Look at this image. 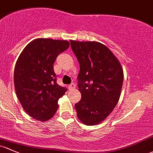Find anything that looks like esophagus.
<instances>
[{"label": "esophagus", "instance_id": "esophagus-1", "mask_svg": "<svg viewBox=\"0 0 153 153\" xmlns=\"http://www.w3.org/2000/svg\"><path fill=\"white\" fill-rule=\"evenodd\" d=\"M75 88H76V85H75L74 84V83L71 84L70 85H68V89H69V90H74Z\"/></svg>", "mask_w": 153, "mask_h": 153}]
</instances>
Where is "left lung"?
<instances>
[{
	"mask_svg": "<svg viewBox=\"0 0 153 153\" xmlns=\"http://www.w3.org/2000/svg\"><path fill=\"white\" fill-rule=\"evenodd\" d=\"M80 65L78 88L81 100L75 104L79 120L94 126L104 120L120 99L123 71L109 48L97 42L71 40Z\"/></svg>",
	"mask_w": 153,
	"mask_h": 153,
	"instance_id": "8db88e82",
	"label": "left lung"
}]
</instances>
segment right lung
I'll use <instances>...</instances> for the list:
<instances>
[{"label": "right lung", "instance_id": "add662e5", "mask_svg": "<svg viewBox=\"0 0 153 153\" xmlns=\"http://www.w3.org/2000/svg\"><path fill=\"white\" fill-rule=\"evenodd\" d=\"M69 45L65 40L37 39L18 57L14 74L16 93L25 112L37 120L44 122L54 116L58 99L67 90L57 84L53 65Z\"/></svg>", "mask_w": 153, "mask_h": 153}]
</instances>
